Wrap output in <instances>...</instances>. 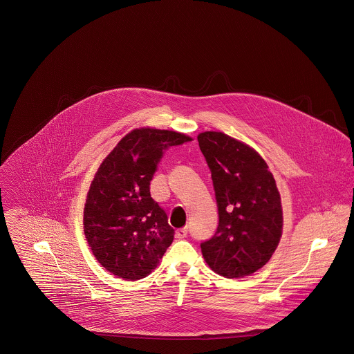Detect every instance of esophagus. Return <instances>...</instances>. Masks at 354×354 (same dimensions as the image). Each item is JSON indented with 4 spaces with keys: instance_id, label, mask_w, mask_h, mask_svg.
I'll return each instance as SVG.
<instances>
[{
    "instance_id": "esophagus-1",
    "label": "esophagus",
    "mask_w": 354,
    "mask_h": 354,
    "mask_svg": "<svg viewBox=\"0 0 354 354\" xmlns=\"http://www.w3.org/2000/svg\"><path fill=\"white\" fill-rule=\"evenodd\" d=\"M187 234H188V229H187V227H182V229H178V230H176V233H175L176 239H179V240H182V239H185V237H187Z\"/></svg>"
}]
</instances>
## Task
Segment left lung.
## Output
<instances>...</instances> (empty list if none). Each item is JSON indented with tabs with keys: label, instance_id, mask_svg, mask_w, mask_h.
<instances>
[{
	"label": "left lung",
	"instance_id": "obj_1",
	"mask_svg": "<svg viewBox=\"0 0 354 354\" xmlns=\"http://www.w3.org/2000/svg\"><path fill=\"white\" fill-rule=\"evenodd\" d=\"M218 209L212 239L200 243L209 268L227 278L250 275L269 262L282 236L281 195L266 162L220 131L198 134Z\"/></svg>",
	"mask_w": 354,
	"mask_h": 354
}]
</instances>
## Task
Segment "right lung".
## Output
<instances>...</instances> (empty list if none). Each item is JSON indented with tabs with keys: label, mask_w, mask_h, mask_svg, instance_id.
<instances>
[{
	"label": "right lung",
	"mask_w": 354,
	"mask_h": 354,
	"mask_svg": "<svg viewBox=\"0 0 354 354\" xmlns=\"http://www.w3.org/2000/svg\"><path fill=\"white\" fill-rule=\"evenodd\" d=\"M191 141L182 133L136 129L96 172L84 207V234L102 268L137 281L156 269L175 230L150 195V182L166 150Z\"/></svg>",
	"instance_id": "add662e5"
}]
</instances>
